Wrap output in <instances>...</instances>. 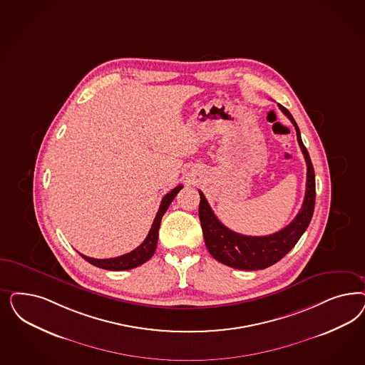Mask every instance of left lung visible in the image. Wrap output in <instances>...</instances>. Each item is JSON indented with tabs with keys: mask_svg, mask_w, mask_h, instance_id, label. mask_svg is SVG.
Listing matches in <instances>:
<instances>
[{
	"mask_svg": "<svg viewBox=\"0 0 365 365\" xmlns=\"http://www.w3.org/2000/svg\"><path fill=\"white\" fill-rule=\"evenodd\" d=\"M283 114L292 120L297 131V140L305 157L307 175H306V193L304 204L297 213L294 220L281 231L266 236H247L236 234L227 228L212 211L205 196L200 193L199 217H200L202 235L210 254L220 263L237 270H263L277 263L294 247L299 237L304 235L307 225L312 220L316 204V176L313 164L301 138V133L295 123L294 118L287 108L278 105Z\"/></svg>",
	"mask_w": 365,
	"mask_h": 365,
	"instance_id": "1",
	"label": "left lung"
}]
</instances>
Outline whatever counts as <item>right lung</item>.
<instances>
[{"label":"right lung","mask_w":365,"mask_h":365,"mask_svg":"<svg viewBox=\"0 0 365 365\" xmlns=\"http://www.w3.org/2000/svg\"><path fill=\"white\" fill-rule=\"evenodd\" d=\"M181 188H182V185H178L176 188L172 189L169 193L165 195L164 199H163L161 204H160L158 212H157V215H155V217H154L152 228H150L149 234L146 236V239L142 242L141 246H138L135 250H133L129 254L120 255V257H117V258H88V257L81 254L82 258L86 259L88 263L94 264V266L99 267V269H105V270L111 271L130 270V269L138 267V266H141L142 263L148 262L149 259L153 257L154 251H155V247H157L158 230H160L161 219H163L165 212L169 208L170 202L176 197L177 193L181 190Z\"/></svg>","instance_id":"obj_1"}]
</instances>
